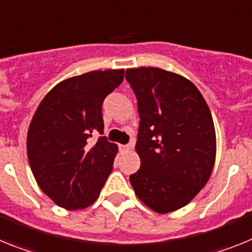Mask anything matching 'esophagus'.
Returning <instances> with one entry per match:
<instances>
[{
	"mask_svg": "<svg viewBox=\"0 0 252 252\" xmlns=\"http://www.w3.org/2000/svg\"><path fill=\"white\" fill-rule=\"evenodd\" d=\"M132 146V144H131V145H120V149H121L122 151H130Z\"/></svg>",
	"mask_w": 252,
	"mask_h": 252,
	"instance_id": "1",
	"label": "esophagus"
}]
</instances>
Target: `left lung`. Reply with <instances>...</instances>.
I'll use <instances>...</instances> for the list:
<instances>
[{
	"label": "left lung",
	"mask_w": 252,
	"mask_h": 252,
	"mask_svg": "<svg viewBox=\"0 0 252 252\" xmlns=\"http://www.w3.org/2000/svg\"><path fill=\"white\" fill-rule=\"evenodd\" d=\"M140 116L135 194L154 212L187 206L212 174L216 130L207 102L183 75L155 66L126 69Z\"/></svg>",
	"instance_id": "obj_1"
}]
</instances>
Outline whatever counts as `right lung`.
Wrapping results in <instances>:
<instances>
[{
    "label": "right lung",
    "instance_id": "right-lung-1",
    "mask_svg": "<svg viewBox=\"0 0 252 252\" xmlns=\"http://www.w3.org/2000/svg\"><path fill=\"white\" fill-rule=\"evenodd\" d=\"M125 69L93 70L64 79L40 102L28 131L30 168L57 206L83 209L95 202L111 174L119 146L99 137L102 103L124 81Z\"/></svg>",
    "mask_w": 252,
    "mask_h": 252
}]
</instances>
